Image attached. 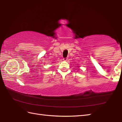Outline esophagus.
I'll list each match as a JSON object with an SVG mask.
<instances>
[{
	"label": "esophagus",
	"mask_w": 122,
	"mask_h": 122,
	"mask_svg": "<svg viewBox=\"0 0 122 122\" xmlns=\"http://www.w3.org/2000/svg\"><path fill=\"white\" fill-rule=\"evenodd\" d=\"M68 58H63V60L64 61H67V60H68Z\"/></svg>",
	"instance_id": "1"
}]
</instances>
